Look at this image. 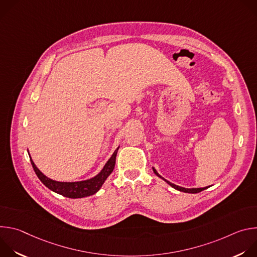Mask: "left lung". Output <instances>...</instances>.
Returning <instances> with one entry per match:
<instances>
[{"mask_svg":"<svg viewBox=\"0 0 257 257\" xmlns=\"http://www.w3.org/2000/svg\"><path fill=\"white\" fill-rule=\"evenodd\" d=\"M153 170H154V172H155V174L158 176V177H160L161 179H163L164 181H166L168 184L171 186V187H173V188H175L176 190H179V191H182V192H185V193H198V192H201V191H203V190H205V189H207L208 187H203V188H184V187H181V186H178V185H175V184H173V183H171L170 181H168V180H166V179H164L158 172H157V170L155 169V168H153Z\"/></svg>","mask_w":257,"mask_h":257,"instance_id":"obj_1","label":"left lung"}]
</instances>
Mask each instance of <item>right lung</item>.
Masks as SVG:
<instances>
[{
	"label": "right lung",
	"mask_w": 257,
	"mask_h": 257,
	"mask_svg": "<svg viewBox=\"0 0 257 257\" xmlns=\"http://www.w3.org/2000/svg\"><path fill=\"white\" fill-rule=\"evenodd\" d=\"M118 150L119 148L114 152L112 157L109 158V160L103 166L102 170L96 176L88 180L77 181V182H59V181L52 180L47 176H45L38 169V167L34 165L33 161L31 160V157L29 158L36 176L39 177V179L44 183V185H46L49 189L68 198H82V197L90 196L96 193L100 189L106 178L111 175V173L115 168L116 156H117Z\"/></svg>",
	"instance_id": "add662e5"
}]
</instances>
